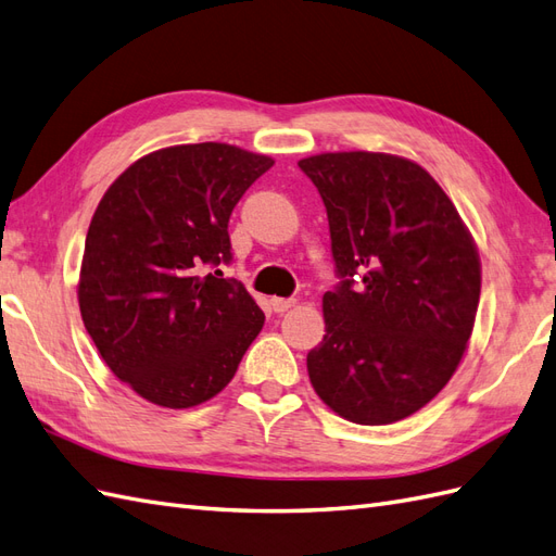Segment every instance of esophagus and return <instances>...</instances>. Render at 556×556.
Segmentation results:
<instances>
[{"label":"esophagus","instance_id":"1","mask_svg":"<svg viewBox=\"0 0 556 556\" xmlns=\"http://www.w3.org/2000/svg\"><path fill=\"white\" fill-rule=\"evenodd\" d=\"M269 305H273V309L281 315V312H287L289 307H293L295 301H293V298H273V301H269Z\"/></svg>","mask_w":556,"mask_h":556}]
</instances>
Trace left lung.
Returning <instances> with one entry per match:
<instances>
[{
    "instance_id": "8db88e82",
    "label": "left lung",
    "mask_w": 556,
    "mask_h": 556,
    "mask_svg": "<svg viewBox=\"0 0 556 556\" xmlns=\"http://www.w3.org/2000/svg\"><path fill=\"white\" fill-rule=\"evenodd\" d=\"M329 216L340 283L309 382L340 418L390 425L444 390L472 336L481 293L475 239L439 182L386 152L298 162Z\"/></svg>"
}]
</instances>
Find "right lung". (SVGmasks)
I'll return each instance as SVG.
<instances>
[{
	"mask_svg": "<svg viewBox=\"0 0 556 556\" xmlns=\"http://www.w3.org/2000/svg\"><path fill=\"white\" fill-rule=\"evenodd\" d=\"M275 164L227 142L150 152L110 185L84 244L81 319L101 357L142 400L190 408L237 374L265 315L232 261V208Z\"/></svg>",
	"mask_w": 556,
	"mask_h": 556,
	"instance_id": "obj_1",
	"label": "right lung"
}]
</instances>
